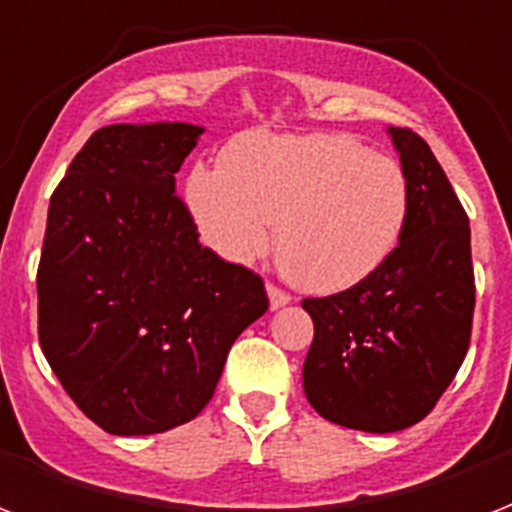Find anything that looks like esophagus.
Listing matches in <instances>:
<instances>
[{"label":"esophagus","instance_id":"34e87169","mask_svg":"<svg viewBox=\"0 0 512 512\" xmlns=\"http://www.w3.org/2000/svg\"><path fill=\"white\" fill-rule=\"evenodd\" d=\"M267 293H269V306H272V309H282V306H288L290 301H293L290 293L280 290L277 285H267Z\"/></svg>","mask_w":512,"mask_h":512}]
</instances>
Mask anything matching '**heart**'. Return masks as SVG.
I'll list each match as a JSON object with an SVG mask.
<instances>
[{
	"label": "heart",
	"instance_id": "b5f03b06",
	"mask_svg": "<svg viewBox=\"0 0 512 512\" xmlns=\"http://www.w3.org/2000/svg\"><path fill=\"white\" fill-rule=\"evenodd\" d=\"M200 235L222 259L253 261L275 237L282 272L312 293L349 290L375 275L410 216V182L394 158L349 134L240 137L224 163L187 179Z\"/></svg>",
	"mask_w": 512,
	"mask_h": 512
}]
</instances>
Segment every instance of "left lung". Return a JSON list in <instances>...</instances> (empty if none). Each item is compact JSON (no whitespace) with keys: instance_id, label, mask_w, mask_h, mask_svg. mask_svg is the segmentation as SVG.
I'll return each instance as SVG.
<instances>
[{"instance_id":"obj_1","label":"left lung","mask_w":512,"mask_h":512,"mask_svg":"<svg viewBox=\"0 0 512 512\" xmlns=\"http://www.w3.org/2000/svg\"><path fill=\"white\" fill-rule=\"evenodd\" d=\"M388 134L410 182L399 245L354 288L304 298L314 322L306 399L330 423L367 433L404 431L436 407L468 354L476 306L465 208L423 137Z\"/></svg>"}]
</instances>
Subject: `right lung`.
I'll list each match as a JSON object with an SVG mask.
<instances>
[{"label": "right lung", "instance_id": "1", "mask_svg": "<svg viewBox=\"0 0 512 512\" xmlns=\"http://www.w3.org/2000/svg\"><path fill=\"white\" fill-rule=\"evenodd\" d=\"M203 126H102L49 200L39 343L113 436L163 433L214 396L232 343L269 309L251 269L198 243L174 174Z\"/></svg>", "mask_w": 512, "mask_h": 512}]
</instances>
